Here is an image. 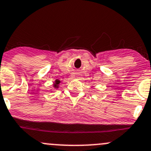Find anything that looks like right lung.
Wrapping results in <instances>:
<instances>
[{
    "label": "right lung",
    "mask_w": 151,
    "mask_h": 151,
    "mask_svg": "<svg viewBox=\"0 0 151 151\" xmlns=\"http://www.w3.org/2000/svg\"><path fill=\"white\" fill-rule=\"evenodd\" d=\"M60 83H61V81L60 80H55L54 84H53V87H54V88H58V86H59Z\"/></svg>",
    "instance_id": "add662e5"
}]
</instances>
